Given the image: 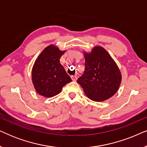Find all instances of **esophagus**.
<instances>
[{
	"label": "esophagus",
	"mask_w": 147,
	"mask_h": 147,
	"mask_svg": "<svg viewBox=\"0 0 147 147\" xmlns=\"http://www.w3.org/2000/svg\"><path fill=\"white\" fill-rule=\"evenodd\" d=\"M71 78L73 81H76V80H77V76H71Z\"/></svg>",
	"instance_id": "esophagus-1"
}]
</instances>
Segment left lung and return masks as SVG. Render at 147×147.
Listing matches in <instances>:
<instances>
[{
	"instance_id": "left-lung-1",
	"label": "left lung",
	"mask_w": 147,
	"mask_h": 147,
	"mask_svg": "<svg viewBox=\"0 0 147 147\" xmlns=\"http://www.w3.org/2000/svg\"><path fill=\"white\" fill-rule=\"evenodd\" d=\"M85 70L77 82L90 99L102 102L113 96L120 85L121 74L109 53L100 46L84 52Z\"/></svg>"
}]
</instances>
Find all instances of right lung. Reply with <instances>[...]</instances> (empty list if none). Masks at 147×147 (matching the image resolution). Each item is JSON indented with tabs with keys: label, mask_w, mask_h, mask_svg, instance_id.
Returning <instances> with one entry per match:
<instances>
[{
	"label": "right lung",
	"mask_w": 147,
	"mask_h": 147,
	"mask_svg": "<svg viewBox=\"0 0 147 147\" xmlns=\"http://www.w3.org/2000/svg\"><path fill=\"white\" fill-rule=\"evenodd\" d=\"M65 51L50 45L36 59L32 69V81L40 95L53 97L61 91L64 86L72 81L59 62Z\"/></svg>",
	"instance_id": "right-lung-1"
}]
</instances>
